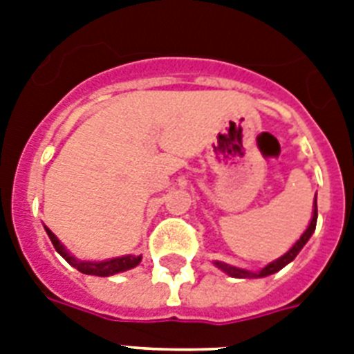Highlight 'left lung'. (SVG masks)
I'll list each match as a JSON object with an SVG mask.
<instances>
[{"label": "left lung", "mask_w": 354, "mask_h": 354, "mask_svg": "<svg viewBox=\"0 0 354 354\" xmlns=\"http://www.w3.org/2000/svg\"><path fill=\"white\" fill-rule=\"evenodd\" d=\"M316 221H318V205H316V200H314V215H313V221H310V224H308L307 232L303 233L301 236H299V241L294 244V246L288 250V252L283 255V257H279L277 261H274V263L266 264L261 272H257V274H253V272H248V270H242V268H235V266H227V264L224 263H218L216 261V266L221 270H224L226 274L233 275V277H266V275H272L275 274V272H279L281 268H285L286 264L292 263L294 259H296V255L299 252H301V248L307 244V241L310 239V235L314 233V230H316Z\"/></svg>", "instance_id": "left-lung-1"}]
</instances>
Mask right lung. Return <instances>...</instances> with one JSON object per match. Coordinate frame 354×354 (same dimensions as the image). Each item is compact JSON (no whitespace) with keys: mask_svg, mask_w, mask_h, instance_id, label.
<instances>
[{"mask_svg":"<svg viewBox=\"0 0 354 354\" xmlns=\"http://www.w3.org/2000/svg\"><path fill=\"white\" fill-rule=\"evenodd\" d=\"M47 235L51 239L53 246L57 250L60 255H62L66 261H68L71 266L82 272V274H88V275H101V277H108V275H113V274H119V272H124V270H130L133 266H138L141 263V255L139 257H133V255H124V257H118V259H110V261H102V263H84V261H77L73 255H69V252L66 248L58 242V239L55 236V233L46 227Z\"/></svg>","mask_w":354,"mask_h":354,"instance_id":"1","label":"right lung"}]
</instances>
